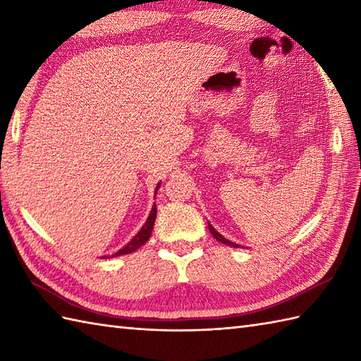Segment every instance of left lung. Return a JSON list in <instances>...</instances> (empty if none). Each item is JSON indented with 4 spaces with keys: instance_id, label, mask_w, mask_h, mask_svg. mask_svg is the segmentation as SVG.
I'll use <instances>...</instances> for the list:
<instances>
[{
    "instance_id": "1",
    "label": "left lung",
    "mask_w": 361,
    "mask_h": 361,
    "mask_svg": "<svg viewBox=\"0 0 361 361\" xmlns=\"http://www.w3.org/2000/svg\"><path fill=\"white\" fill-rule=\"evenodd\" d=\"M209 231H211V234L214 235V237H216V239L219 240V242H221V243H225V245H229V247H234V248H237V247H239V245H237V243H234V242H231V240H228V239H225V237L224 235H220L217 231H216V229H214L212 228V225H209Z\"/></svg>"
}]
</instances>
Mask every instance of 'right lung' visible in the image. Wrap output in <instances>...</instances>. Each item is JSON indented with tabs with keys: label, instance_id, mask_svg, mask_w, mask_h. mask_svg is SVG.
I'll return each mask as SVG.
<instances>
[{
	"label": "right lung",
	"instance_id": "add662e5",
	"mask_svg": "<svg viewBox=\"0 0 361 361\" xmlns=\"http://www.w3.org/2000/svg\"><path fill=\"white\" fill-rule=\"evenodd\" d=\"M159 185H161V183H159ZM159 185H158L157 189H155V194H157V190L159 189ZM155 219H157V204H153V208H152V211H150V214H149V219H147V221H145V224L142 225L141 231L137 233V234L133 237V239L126 245L124 248L119 250L118 252H114L113 256L128 255V252H133V251H136L140 247H142V245L149 240V237H150V234H152V229H153V225H155Z\"/></svg>",
	"mask_w": 361,
	"mask_h": 361
}]
</instances>
